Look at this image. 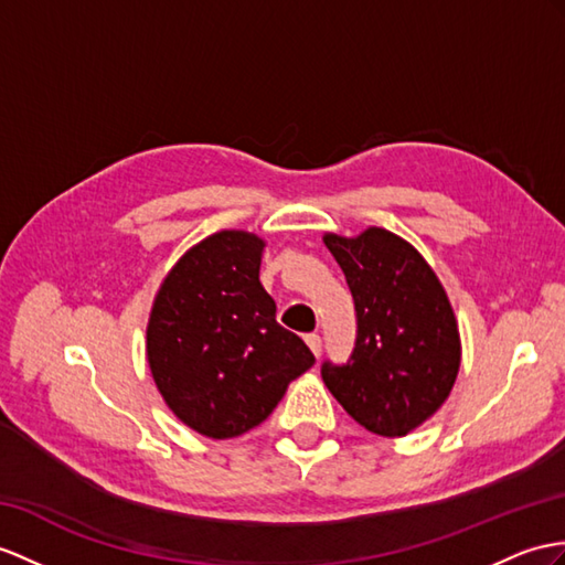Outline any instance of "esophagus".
Here are the masks:
<instances>
[{
    "mask_svg": "<svg viewBox=\"0 0 565 565\" xmlns=\"http://www.w3.org/2000/svg\"><path fill=\"white\" fill-rule=\"evenodd\" d=\"M305 340H307V345L311 348V352H313L316 356H321V352H323V340H321V335H319V333H309Z\"/></svg>",
    "mask_w": 565,
    "mask_h": 565,
    "instance_id": "34e87169",
    "label": "esophagus"
}]
</instances>
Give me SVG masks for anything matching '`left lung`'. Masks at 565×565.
<instances>
[{
    "label": "left lung",
    "instance_id": "left-lung-1",
    "mask_svg": "<svg viewBox=\"0 0 565 565\" xmlns=\"http://www.w3.org/2000/svg\"><path fill=\"white\" fill-rule=\"evenodd\" d=\"M356 311L348 362L321 364L335 401L366 431L405 436L444 405L460 369V335L446 290L415 246L388 230L323 237Z\"/></svg>",
    "mask_w": 565,
    "mask_h": 565
}]
</instances>
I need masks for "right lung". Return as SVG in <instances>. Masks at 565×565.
I'll return each instance as SVG.
<instances>
[{"instance_id": "right-lung-1", "label": "right lung", "mask_w": 565, "mask_h": 565, "mask_svg": "<svg viewBox=\"0 0 565 565\" xmlns=\"http://www.w3.org/2000/svg\"><path fill=\"white\" fill-rule=\"evenodd\" d=\"M260 252L264 242L249 232L211 235L177 260L150 311L156 386L209 438L254 429L316 362L305 340L275 321V301L258 280Z\"/></svg>"}]
</instances>
